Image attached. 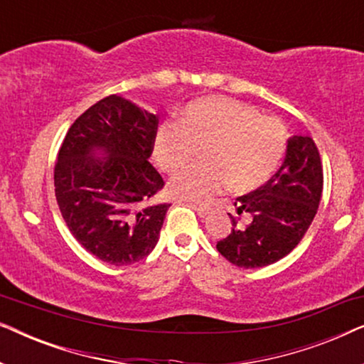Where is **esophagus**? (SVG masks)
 I'll use <instances>...</instances> for the list:
<instances>
[{"mask_svg":"<svg viewBox=\"0 0 364 364\" xmlns=\"http://www.w3.org/2000/svg\"><path fill=\"white\" fill-rule=\"evenodd\" d=\"M191 207L193 208V210H197L198 217H202V218H205L208 213H210V208L205 207V205H197V203H191Z\"/></svg>","mask_w":364,"mask_h":364,"instance_id":"34e87169","label":"esophagus"}]
</instances>
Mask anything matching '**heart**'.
<instances>
[{"mask_svg":"<svg viewBox=\"0 0 364 364\" xmlns=\"http://www.w3.org/2000/svg\"><path fill=\"white\" fill-rule=\"evenodd\" d=\"M287 149V127L278 117L262 116L250 104L228 97H205L188 104L178 124L159 127L154 156L159 167L177 173L171 183L176 197L205 202L230 186L233 192L257 191L270 181Z\"/></svg>","mask_w":364,"mask_h":364,"instance_id":"1","label":"heart"}]
</instances>
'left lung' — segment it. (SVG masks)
Segmentation results:
<instances>
[{"label":"left lung","mask_w":364,"mask_h":364,"mask_svg":"<svg viewBox=\"0 0 364 364\" xmlns=\"http://www.w3.org/2000/svg\"><path fill=\"white\" fill-rule=\"evenodd\" d=\"M323 192V166L315 141L308 136L288 139L285 162L257 191L235 200L237 213L252 222L238 227L232 217L230 235L217 242L222 257L237 267L258 268L288 255L316 215Z\"/></svg>","instance_id":"8db88e82"}]
</instances>
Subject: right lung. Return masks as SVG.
Here are the masks:
<instances>
[{"label":"right lung","mask_w":364,"mask_h":364,"mask_svg":"<svg viewBox=\"0 0 364 364\" xmlns=\"http://www.w3.org/2000/svg\"><path fill=\"white\" fill-rule=\"evenodd\" d=\"M159 119L121 96L79 116L54 166L59 210L74 238L99 260L131 265L154 250L171 203L144 205L164 188L147 161ZM101 150L106 158L95 157Z\"/></svg>","instance_id":"obj_1"}]
</instances>
